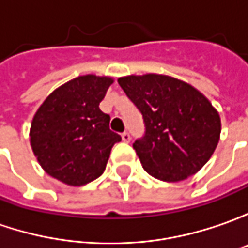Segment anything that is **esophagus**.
I'll return each instance as SVG.
<instances>
[{
  "mask_svg": "<svg viewBox=\"0 0 248 248\" xmlns=\"http://www.w3.org/2000/svg\"><path fill=\"white\" fill-rule=\"evenodd\" d=\"M122 140H124V142H129V141L132 140V137H130V133L129 132L122 133Z\"/></svg>",
  "mask_w": 248,
  "mask_h": 248,
  "instance_id": "1",
  "label": "esophagus"
}]
</instances>
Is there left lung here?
I'll use <instances>...</instances> for the list:
<instances>
[{
	"instance_id": "left-lung-1",
	"label": "left lung",
	"mask_w": 248,
	"mask_h": 248,
	"mask_svg": "<svg viewBox=\"0 0 248 248\" xmlns=\"http://www.w3.org/2000/svg\"><path fill=\"white\" fill-rule=\"evenodd\" d=\"M140 109L145 132L133 144L144 170L162 181H181L207 163L221 133L219 115L201 92L167 75L119 78Z\"/></svg>"
}]
</instances>
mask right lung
<instances>
[{
  "label": "right lung",
  "instance_id": "add662e5",
  "mask_svg": "<svg viewBox=\"0 0 248 248\" xmlns=\"http://www.w3.org/2000/svg\"><path fill=\"white\" fill-rule=\"evenodd\" d=\"M111 83L108 77H78L52 92L38 108L31 148L53 178L79 186L103 174L114 144L122 140L109 129V115L98 108Z\"/></svg>",
  "mask_w": 248,
  "mask_h": 248
}]
</instances>
